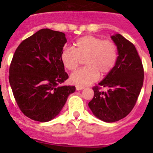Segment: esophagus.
Here are the masks:
<instances>
[{
  "label": "esophagus",
  "mask_w": 153,
  "mask_h": 153,
  "mask_svg": "<svg viewBox=\"0 0 153 153\" xmlns=\"http://www.w3.org/2000/svg\"><path fill=\"white\" fill-rule=\"evenodd\" d=\"M83 88H84V87H83V86H76V90H83Z\"/></svg>",
  "instance_id": "esophagus-1"
}]
</instances>
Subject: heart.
Segmentation results:
<instances>
[{
	"mask_svg": "<svg viewBox=\"0 0 153 153\" xmlns=\"http://www.w3.org/2000/svg\"><path fill=\"white\" fill-rule=\"evenodd\" d=\"M74 45V49H63L60 57L65 68L70 71L76 70L85 59L86 67L70 76V81L76 86H87L95 82L100 74L106 75L116 65L118 49L113 40L87 35L77 39Z\"/></svg>",
	"mask_w": 153,
	"mask_h": 153,
	"instance_id": "heart-1",
	"label": "heart"
}]
</instances>
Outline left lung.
Returning a JSON list of instances; mask_svg holds the SVG:
<instances>
[{
	"mask_svg": "<svg viewBox=\"0 0 153 153\" xmlns=\"http://www.w3.org/2000/svg\"><path fill=\"white\" fill-rule=\"evenodd\" d=\"M117 44L118 57L113 70L97 86L89 107L97 118L106 123L117 122L135 106L143 87L144 70L134 44L120 33L111 37ZM102 87L106 91L101 90Z\"/></svg>",
	"mask_w": 153,
	"mask_h": 153,
	"instance_id": "left-lung-1",
	"label": "left lung"
}]
</instances>
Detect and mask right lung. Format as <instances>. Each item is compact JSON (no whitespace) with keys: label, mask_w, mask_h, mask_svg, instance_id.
I'll use <instances>...</instances> for the list:
<instances>
[{"label":"right lung","mask_w":153,"mask_h":153,"mask_svg":"<svg viewBox=\"0 0 153 153\" xmlns=\"http://www.w3.org/2000/svg\"><path fill=\"white\" fill-rule=\"evenodd\" d=\"M65 33L41 29L21 42L9 68V82L17 106L26 117L47 122L61 111L74 86H60L68 79L61 61Z\"/></svg>","instance_id":"1"}]
</instances>
